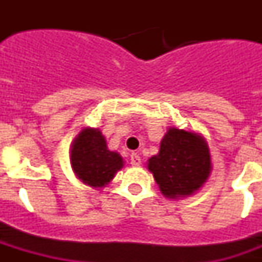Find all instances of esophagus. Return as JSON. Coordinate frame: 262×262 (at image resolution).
Returning <instances> with one entry per match:
<instances>
[{
    "instance_id": "34e87169",
    "label": "esophagus",
    "mask_w": 262,
    "mask_h": 262,
    "mask_svg": "<svg viewBox=\"0 0 262 262\" xmlns=\"http://www.w3.org/2000/svg\"><path fill=\"white\" fill-rule=\"evenodd\" d=\"M140 164H142V159H140V156H139L138 154L131 155V165L139 166Z\"/></svg>"
}]
</instances>
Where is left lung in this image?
Here are the masks:
<instances>
[{"instance_id":"8db88e82","label":"left lung","mask_w":262,"mask_h":262,"mask_svg":"<svg viewBox=\"0 0 262 262\" xmlns=\"http://www.w3.org/2000/svg\"><path fill=\"white\" fill-rule=\"evenodd\" d=\"M211 156L205 138L172 127L160 143V151L148 160L160 191L166 198L191 195L207 181Z\"/></svg>"}]
</instances>
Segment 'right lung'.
Segmentation results:
<instances>
[{
	"label": "right lung",
	"mask_w": 262,
	"mask_h": 262,
	"mask_svg": "<svg viewBox=\"0 0 262 262\" xmlns=\"http://www.w3.org/2000/svg\"><path fill=\"white\" fill-rule=\"evenodd\" d=\"M71 165L84 184L99 189L105 187L123 168L119 154L108 151L106 139L98 128L81 129L71 147Z\"/></svg>",
	"instance_id": "add662e5"
}]
</instances>
